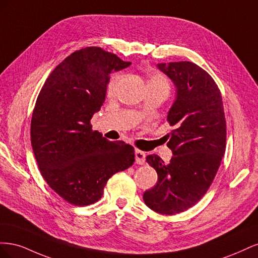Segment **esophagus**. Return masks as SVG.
<instances>
[{
  "instance_id": "esophagus-1",
  "label": "esophagus",
  "mask_w": 258,
  "mask_h": 258,
  "mask_svg": "<svg viewBox=\"0 0 258 258\" xmlns=\"http://www.w3.org/2000/svg\"><path fill=\"white\" fill-rule=\"evenodd\" d=\"M135 156H136V162L138 165H144L145 163V153L140 151V150H136L135 151Z\"/></svg>"
}]
</instances>
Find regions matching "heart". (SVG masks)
<instances>
[{
  "label": "heart",
  "mask_w": 258,
  "mask_h": 258,
  "mask_svg": "<svg viewBox=\"0 0 258 258\" xmlns=\"http://www.w3.org/2000/svg\"><path fill=\"white\" fill-rule=\"evenodd\" d=\"M120 76L116 75L114 76L113 79L110 82V85H108V90L111 92L116 88L117 84L119 82ZM148 86H155V87H161L163 89H166L167 91H169V83L167 81V79L163 75L159 74V73H153L150 75L147 80V87Z\"/></svg>",
  "instance_id": "heart-1"
}]
</instances>
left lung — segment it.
<instances>
[{"label": "left lung", "mask_w": 258, "mask_h": 258, "mask_svg": "<svg viewBox=\"0 0 258 258\" xmlns=\"http://www.w3.org/2000/svg\"><path fill=\"white\" fill-rule=\"evenodd\" d=\"M173 82L176 98L167 120L173 153L166 165L157 155L146 161L158 181L143 195L145 205L160 214L184 212L205 196L212 184L226 148V119L221 91L211 75L189 61L158 63Z\"/></svg>", "instance_id": "1"}]
</instances>
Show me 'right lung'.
Instances as JSON below:
<instances>
[{
	"label": "right lung",
	"instance_id": "right-lung-1",
	"mask_svg": "<svg viewBox=\"0 0 258 258\" xmlns=\"http://www.w3.org/2000/svg\"><path fill=\"white\" fill-rule=\"evenodd\" d=\"M130 64L100 47L83 48L56 67L37 97L33 153L46 183L69 204H95L108 178L134 165V147L108 141L90 124L105 100L110 74Z\"/></svg>",
	"mask_w": 258,
	"mask_h": 258
}]
</instances>
